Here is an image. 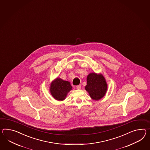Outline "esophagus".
Returning <instances> with one entry per match:
<instances>
[{
  "instance_id": "34e87169",
  "label": "esophagus",
  "mask_w": 150,
  "mask_h": 150,
  "mask_svg": "<svg viewBox=\"0 0 150 150\" xmlns=\"http://www.w3.org/2000/svg\"><path fill=\"white\" fill-rule=\"evenodd\" d=\"M81 85H78V86H77V89H81Z\"/></svg>"
}]
</instances>
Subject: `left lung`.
<instances>
[{"label":"left lung","mask_w":150,"mask_h":150,"mask_svg":"<svg viewBox=\"0 0 150 150\" xmlns=\"http://www.w3.org/2000/svg\"><path fill=\"white\" fill-rule=\"evenodd\" d=\"M108 86L102 74L91 73L87 76V85L85 87L91 99L99 101L106 95Z\"/></svg>","instance_id":"left-lung-1"}]
</instances>
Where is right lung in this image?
I'll use <instances>...</instances> for the list:
<instances>
[{"label": "right lung", "instance_id": "right-lung-1", "mask_svg": "<svg viewBox=\"0 0 150 150\" xmlns=\"http://www.w3.org/2000/svg\"><path fill=\"white\" fill-rule=\"evenodd\" d=\"M72 88L69 81L57 77L51 82L49 89L52 96L56 100L60 101L66 99L68 93L72 90Z\"/></svg>", "mask_w": 150, "mask_h": 150}]
</instances>
